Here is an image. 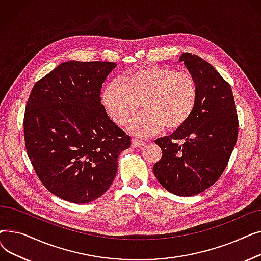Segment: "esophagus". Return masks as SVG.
<instances>
[{"label":"esophagus","mask_w":261,"mask_h":261,"mask_svg":"<svg viewBox=\"0 0 261 261\" xmlns=\"http://www.w3.org/2000/svg\"><path fill=\"white\" fill-rule=\"evenodd\" d=\"M146 143L144 141H141V140H138V139H132V147L133 148H141L145 145Z\"/></svg>","instance_id":"34e87169"}]
</instances>
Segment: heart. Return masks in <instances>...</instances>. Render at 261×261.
<instances>
[{
	"label": "heart",
	"instance_id": "b5f03b06",
	"mask_svg": "<svg viewBox=\"0 0 261 261\" xmlns=\"http://www.w3.org/2000/svg\"><path fill=\"white\" fill-rule=\"evenodd\" d=\"M198 100L199 85L193 74L162 66L130 72L120 82L110 84L101 98L117 125H123L142 102L144 111L128 123V129L141 136L156 134L164 127L180 129L194 114Z\"/></svg>",
	"mask_w": 261,
	"mask_h": 261
}]
</instances>
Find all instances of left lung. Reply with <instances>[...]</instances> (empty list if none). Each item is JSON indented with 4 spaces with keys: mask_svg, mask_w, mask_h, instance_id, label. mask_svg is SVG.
I'll list each match as a JSON object with an SVG mask.
<instances>
[{
    "mask_svg": "<svg viewBox=\"0 0 261 261\" xmlns=\"http://www.w3.org/2000/svg\"><path fill=\"white\" fill-rule=\"evenodd\" d=\"M199 85L194 114L183 127L154 141L162 159L153 166L169 193L190 197L214 185L227 166L238 136V115L228 82L197 55L180 58Z\"/></svg>",
    "mask_w": 261,
    "mask_h": 261,
    "instance_id": "8db88e82",
    "label": "left lung"
}]
</instances>
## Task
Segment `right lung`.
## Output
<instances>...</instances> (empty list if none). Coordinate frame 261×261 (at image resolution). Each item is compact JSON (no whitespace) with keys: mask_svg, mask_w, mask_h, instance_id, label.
Here are the masks:
<instances>
[{"mask_svg":"<svg viewBox=\"0 0 261 261\" xmlns=\"http://www.w3.org/2000/svg\"><path fill=\"white\" fill-rule=\"evenodd\" d=\"M114 62L67 61L36 82L24 114V140L45 188L72 203L101 197L117 172L131 138L100 102L102 82Z\"/></svg>","mask_w":261,"mask_h":261,"instance_id":"right-lung-1","label":"right lung"}]
</instances>
